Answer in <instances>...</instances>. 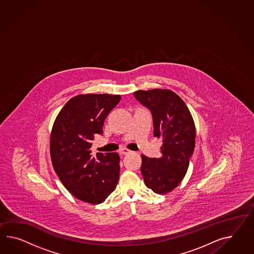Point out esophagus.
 <instances>
[{
	"label": "esophagus",
	"mask_w": 254,
	"mask_h": 254,
	"mask_svg": "<svg viewBox=\"0 0 254 254\" xmlns=\"http://www.w3.org/2000/svg\"><path fill=\"white\" fill-rule=\"evenodd\" d=\"M119 151H120V153H121V154L123 155L128 154L130 152L129 149H126V148H123V149H120Z\"/></svg>",
	"instance_id": "1"
}]
</instances>
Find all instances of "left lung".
Returning <instances> with one entry per match:
<instances>
[{
	"mask_svg": "<svg viewBox=\"0 0 254 254\" xmlns=\"http://www.w3.org/2000/svg\"><path fill=\"white\" fill-rule=\"evenodd\" d=\"M133 94L151 113L153 136L162 138L160 158L141 155L144 183L157 193L171 192L184 179L195 146L191 113L180 96L170 90H140Z\"/></svg>",
	"mask_w": 254,
	"mask_h": 254,
	"instance_id": "1",
	"label": "left lung"
}]
</instances>
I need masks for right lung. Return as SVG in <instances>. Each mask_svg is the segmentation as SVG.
Segmentation results:
<instances>
[{
    "mask_svg": "<svg viewBox=\"0 0 254 254\" xmlns=\"http://www.w3.org/2000/svg\"><path fill=\"white\" fill-rule=\"evenodd\" d=\"M120 95L84 94L69 100L57 117L50 136L53 168L73 196L101 204L113 192L119 178V155L92 153L94 136L103 134L108 114Z\"/></svg>",
    "mask_w": 254,
    "mask_h": 254,
    "instance_id": "add662e5",
    "label": "right lung"
}]
</instances>
